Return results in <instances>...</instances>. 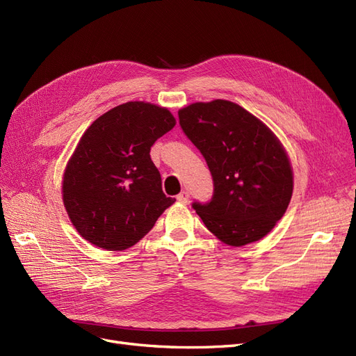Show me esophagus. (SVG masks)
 Listing matches in <instances>:
<instances>
[{
  "mask_svg": "<svg viewBox=\"0 0 356 356\" xmlns=\"http://www.w3.org/2000/svg\"><path fill=\"white\" fill-rule=\"evenodd\" d=\"M177 200H178V202H181V203H184V204H186V203H188V200H190V193H188V191H186V190H184V191H181L179 195L177 196Z\"/></svg>",
  "mask_w": 356,
  "mask_h": 356,
  "instance_id": "1",
  "label": "esophagus"
}]
</instances>
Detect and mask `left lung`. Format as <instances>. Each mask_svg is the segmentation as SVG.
<instances>
[{"instance_id": "obj_1", "label": "left lung", "mask_w": 356, "mask_h": 356, "mask_svg": "<svg viewBox=\"0 0 356 356\" xmlns=\"http://www.w3.org/2000/svg\"><path fill=\"white\" fill-rule=\"evenodd\" d=\"M178 117L213 181L211 200L193 202V209L227 245L264 238L293 196V170L281 143L264 123L230 101L191 104Z\"/></svg>"}]
</instances>
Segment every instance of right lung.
I'll use <instances>...</instances> for the list:
<instances>
[{"mask_svg": "<svg viewBox=\"0 0 356 356\" xmlns=\"http://www.w3.org/2000/svg\"><path fill=\"white\" fill-rule=\"evenodd\" d=\"M175 126L166 108L126 102L105 113L81 136L63 175V204L83 238L123 251L153 229L175 199L161 190L149 157L160 136Z\"/></svg>", "mask_w": 356, "mask_h": 356, "instance_id": "add662e5", "label": "right lung"}]
</instances>
